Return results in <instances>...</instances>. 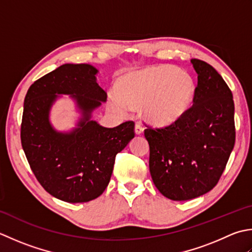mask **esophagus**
I'll return each mask as SVG.
<instances>
[{
    "mask_svg": "<svg viewBox=\"0 0 252 252\" xmlns=\"http://www.w3.org/2000/svg\"><path fill=\"white\" fill-rule=\"evenodd\" d=\"M143 129H145V128H143L141 123L140 122H137L136 123V126H135V131H136L137 135H140V133H142Z\"/></svg>",
    "mask_w": 252,
    "mask_h": 252,
    "instance_id": "1",
    "label": "esophagus"
}]
</instances>
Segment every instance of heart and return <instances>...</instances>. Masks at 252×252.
<instances>
[{"mask_svg":"<svg viewBox=\"0 0 252 252\" xmlns=\"http://www.w3.org/2000/svg\"><path fill=\"white\" fill-rule=\"evenodd\" d=\"M117 95H110L115 111L142 106V114L155 124H169L187 111L194 94L191 76L171 65L153 66L127 74L116 85Z\"/></svg>","mask_w":252,"mask_h":252,"instance_id":"obj_1","label":"heart"}]
</instances>
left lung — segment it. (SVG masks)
I'll use <instances>...</instances> for the list:
<instances>
[{"label": "left lung", "instance_id": "8db88e82", "mask_svg": "<svg viewBox=\"0 0 252 252\" xmlns=\"http://www.w3.org/2000/svg\"><path fill=\"white\" fill-rule=\"evenodd\" d=\"M190 62L198 74L193 104L171 125L145 129L152 181L174 201L200 197L217 186L235 145L232 91L211 65Z\"/></svg>", "mask_w": 252, "mask_h": 252}]
</instances>
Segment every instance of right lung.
Instances as JSON below:
<instances>
[{
  "label": "right lung",
  "instance_id": "obj_1",
  "mask_svg": "<svg viewBox=\"0 0 252 252\" xmlns=\"http://www.w3.org/2000/svg\"><path fill=\"white\" fill-rule=\"evenodd\" d=\"M89 64H64L30 86L25 96L20 140L41 186L65 202H88L103 193L115 157L135 137V123L105 128L90 121L91 112L106 100ZM58 94H71L83 111L80 127L58 133L48 112Z\"/></svg>",
  "mask_w": 252,
  "mask_h": 252
}]
</instances>
